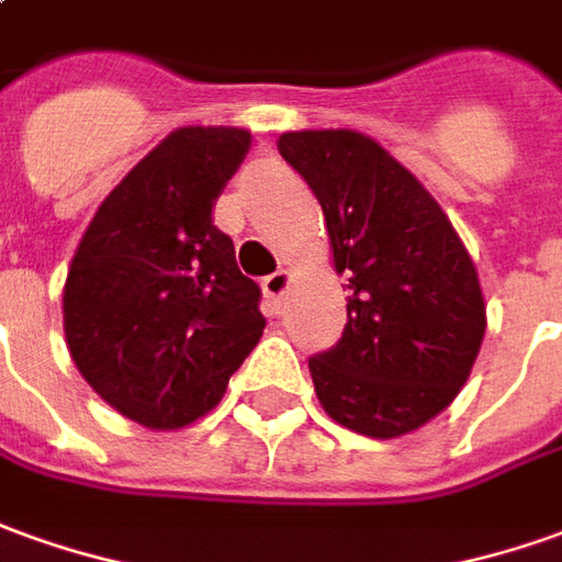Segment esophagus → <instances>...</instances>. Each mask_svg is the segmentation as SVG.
<instances>
[{"label":"esophagus","instance_id":"1","mask_svg":"<svg viewBox=\"0 0 562 562\" xmlns=\"http://www.w3.org/2000/svg\"><path fill=\"white\" fill-rule=\"evenodd\" d=\"M288 288H290V272H288V269H278V272L266 274V278H262V290H266V296H269L274 305L284 300Z\"/></svg>","mask_w":562,"mask_h":562}]
</instances>
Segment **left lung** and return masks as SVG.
I'll return each mask as SVG.
<instances>
[{"mask_svg":"<svg viewBox=\"0 0 562 562\" xmlns=\"http://www.w3.org/2000/svg\"><path fill=\"white\" fill-rule=\"evenodd\" d=\"M278 153L321 201L348 288L342 339L308 358L321 406L358 435H409L452 404L477 361V269L431 192L376 140L290 131Z\"/></svg>","mask_w":562,"mask_h":562,"instance_id":"8db88e82","label":"left lung"}]
</instances>
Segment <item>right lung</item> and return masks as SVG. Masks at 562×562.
<instances>
[{"label":"right lung","instance_id":"right-lung-1","mask_svg":"<svg viewBox=\"0 0 562 562\" xmlns=\"http://www.w3.org/2000/svg\"><path fill=\"white\" fill-rule=\"evenodd\" d=\"M250 149L241 127H177L97 207L64 284L85 382L153 431L211 413L266 318L214 204Z\"/></svg>","mask_w":562,"mask_h":562}]
</instances>
